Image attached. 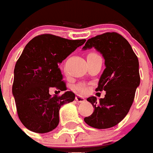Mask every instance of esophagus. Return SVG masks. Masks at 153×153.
Wrapping results in <instances>:
<instances>
[{"mask_svg": "<svg viewBox=\"0 0 153 153\" xmlns=\"http://www.w3.org/2000/svg\"><path fill=\"white\" fill-rule=\"evenodd\" d=\"M76 102H83L85 101V99L83 97L80 96V95H76Z\"/></svg>", "mask_w": 153, "mask_h": 153, "instance_id": "esophagus-1", "label": "esophagus"}]
</instances>
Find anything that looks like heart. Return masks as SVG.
Listing matches in <instances>:
<instances>
[{"label": "heart", "instance_id": "obj_1", "mask_svg": "<svg viewBox=\"0 0 153 153\" xmlns=\"http://www.w3.org/2000/svg\"><path fill=\"white\" fill-rule=\"evenodd\" d=\"M94 54L96 53H89V55H94ZM76 90L79 92H81V93H85V92H86L87 89H86V87L84 85H79L76 86Z\"/></svg>", "mask_w": 153, "mask_h": 153}]
</instances>
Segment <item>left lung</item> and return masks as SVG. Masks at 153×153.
<instances>
[{
	"instance_id": "8db88e82",
	"label": "left lung",
	"mask_w": 153,
	"mask_h": 153,
	"mask_svg": "<svg viewBox=\"0 0 153 153\" xmlns=\"http://www.w3.org/2000/svg\"><path fill=\"white\" fill-rule=\"evenodd\" d=\"M94 48L102 54L105 68L100 77L97 91H105V97L97 101L87 98L94 107L84 120L97 129H106L124 119L140 85L139 60L127 40L116 32H106L87 40L84 50Z\"/></svg>"
}]
</instances>
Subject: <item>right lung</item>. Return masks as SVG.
Instances as JSON below:
<instances>
[{
    "instance_id": "right-lung-1",
    "label": "right lung",
    "mask_w": 153,
    "mask_h": 153,
    "mask_svg": "<svg viewBox=\"0 0 153 153\" xmlns=\"http://www.w3.org/2000/svg\"><path fill=\"white\" fill-rule=\"evenodd\" d=\"M85 41L44 34L26 44L16 63L12 92L18 118L27 129L47 133L58 126L59 109L74 101L75 94L51 96L49 91L67 89L59 64Z\"/></svg>"
}]
</instances>
